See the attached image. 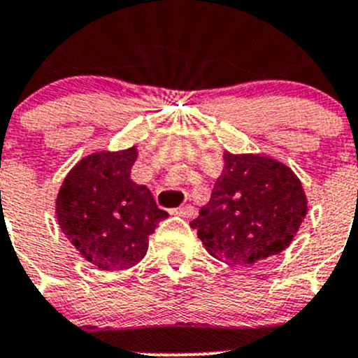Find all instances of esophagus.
Segmentation results:
<instances>
[{
	"mask_svg": "<svg viewBox=\"0 0 358 358\" xmlns=\"http://www.w3.org/2000/svg\"><path fill=\"white\" fill-rule=\"evenodd\" d=\"M175 213L180 217H194V208L190 205H183L180 206V208H176Z\"/></svg>",
	"mask_w": 358,
	"mask_h": 358,
	"instance_id": "1",
	"label": "esophagus"
}]
</instances>
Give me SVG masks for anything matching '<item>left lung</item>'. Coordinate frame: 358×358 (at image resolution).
I'll list each match as a JSON object with an SVG mask.
<instances>
[{
	"label": "left lung",
	"mask_w": 358,
	"mask_h": 358,
	"mask_svg": "<svg viewBox=\"0 0 358 358\" xmlns=\"http://www.w3.org/2000/svg\"><path fill=\"white\" fill-rule=\"evenodd\" d=\"M306 213L302 182L286 164L224 152V169L190 228L213 258L249 266L282 252Z\"/></svg>",
	"instance_id": "8db88e82"
}]
</instances>
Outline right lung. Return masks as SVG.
<instances>
[{
  "mask_svg": "<svg viewBox=\"0 0 358 358\" xmlns=\"http://www.w3.org/2000/svg\"><path fill=\"white\" fill-rule=\"evenodd\" d=\"M138 148L95 152L59 187L56 217L79 255L99 270H127L148 250V236L168 217L148 187L130 180Z\"/></svg>",
  "mask_w": 358,
  "mask_h": 358,
  "instance_id": "right-lung-1",
  "label": "right lung"
}]
</instances>
